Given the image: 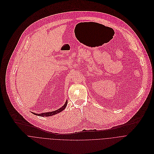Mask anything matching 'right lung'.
Segmentation results:
<instances>
[{
    "label": "right lung",
    "instance_id": "1",
    "mask_svg": "<svg viewBox=\"0 0 154 154\" xmlns=\"http://www.w3.org/2000/svg\"><path fill=\"white\" fill-rule=\"evenodd\" d=\"M67 101H66V103H65V104L59 109H57V110H55V111H53V112H47V113H39V114H38V113H33V114L36 115H38V116H52V115H56L59 112H60L61 111L64 110V109H65L66 107L67 106Z\"/></svg>",
    "mask_w": 154,
    "mask_h": 154
}]
</instances>
